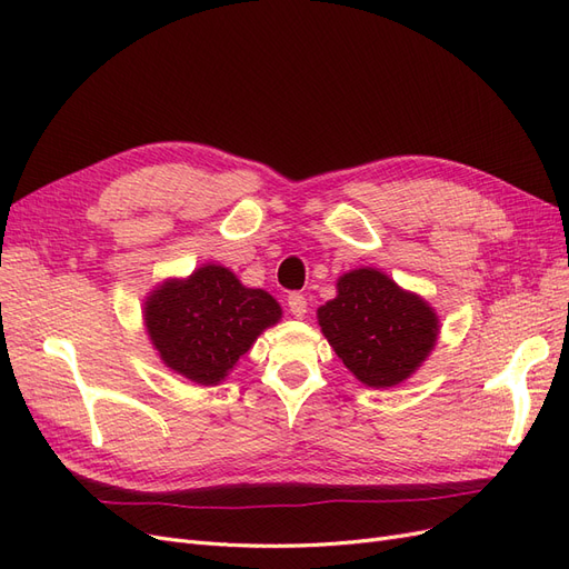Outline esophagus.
<instances>
[{
  "instance_id": "esophagus-1",
  "label": "esophagus",
  "mask_w": 569,
  "mask_h": 569,
  "mask_svg": "<svg viewBox=\"0 0 569 569\" xmlns=\"http://www.w3.org/2000/svg\"><path fill=\"white\" fill-rule=\"evenodd\" d=\"M287 306H289V311L295 318H303L306 311H308V301H306L303 295H289Z\"/></svg>"
}]
</instances>
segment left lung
<instances>
[{
    "label": "left lung",
    "instance_id": "1",
    "mask_svg": "<svg viewBox=\"0 0 569 569\" xmlns=\"http://www.w3.org/2000/svg\"><path fill=\"white\" fill-rule=\"evenodd\" d=\"M318 325L341 363L372 389L406 382L439 339L435 308L368 266L341 274L337 297L318 308Z\"/></svg>",
    "mask_w": 569,
    "mask_h": 569
}]
</instances>
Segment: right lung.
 <instances>
[{"mask_svg": "<svg viewBox=\"0 0 569 569\" xmlns=\"http://www.w3.org/2000/svg\"><path fill=\"white\" fill-rule=\"evenodd\" d=\"M144 330L161 363L199 387H216L256 339L278 325L282 306L266 289L239 282L220 263L166 278L144 299Z\"/></svg>", "mask_w": 569, "mask_h": 569, "instance_id": "right-lung-1", "label": "right lung"}]
</instances>
